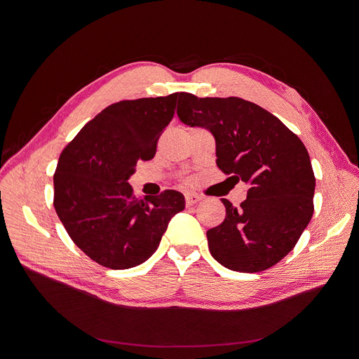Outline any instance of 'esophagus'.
<instances>
[{
    "mask_svg": "<svg viewBox=\"0 0 359 359\" xmlns=\"http://www.w3.org/2000/svg\"><path fill=\"white\" fill-rule=\"evenodd\" d=\"M184 199H186V205L187 206H192L195 203H198L199 201H202V196L196 195V194H186L184 195Z\"/></svg>",
    "mask_w": 359,
    "mask_h": 359,
    "instance_id": "34e87169",
    "label": "esophagus"
}]
</instances>
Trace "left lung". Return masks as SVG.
Returning <instances> with one entry per match:
<instances>
[{
	"label": "left lung",
	"instance_id": "8db88e82",
	"mask_svg": "<svg viewBox=\"0 0 359 359\" xmlns=\"http://www.w3.org/2000/svg\"><path fill=\"white\" fill-rule=\"evenodd\" d=\"M177 116L215 138L217 165L249 184L238 208L227 199L225 219L206 231L212 257L236 272L272 268L309 225L316 177L309 151L272 113L240 97H196L182 93Z\"/></svg>",
	"mask_w": 359,
	"mask_h": 359
}]
</instances>
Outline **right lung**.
<instances>
[{
  "mask_svg": "<svg viewBox=\"0 0 359 359\" xmlns=\"http://www.w3.org/2000/svg\"><path fill=\"white\" fill-rule=\"evenodd\" d=\"M180 94L107 106L60 156L55 211L71 240L104 268L141 265L157 250L170 219L184 210L180 192L137 199L128 183L138 161L156 156Z\"/></svg>",
  "mask_w": 359,
  "mask_h": 359,
  "instance_id": "right-lung-1",
  "label": "right lung"
}]
</instances>
